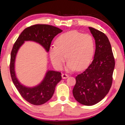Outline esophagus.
<instances>
[{"label": "esophagus", "instance_id": "esophagus-1", "mask_svg": "<svg viewBox=\"0 0 125 125\" xmlns=\"http://www.w3.org/2000/svg\"><path fill=\"white\" fill-rule=\"evenodd\" d=\"M68 75L67 74H62V77L63 79H67V78H68Z\"/></svg>", "mask_w": 125, "mask_h": 125}]
</instances>
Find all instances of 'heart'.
Returning <instances> with one entry per match:
<instances>
[{"mask_svg":"<svg viewBox=\"0 0 125 125\" xmlns=\"http://www.w3.org/2000/svg\"><path fill=\"white\" fill-rule=\"evenodd\" d=\"M56 45L50 47V57L52 64L58 69H62L67 56L68 71L76 68L83 70L89 65L94 53L93 38L77 31H68L59 36Z\"/></svg>","mask_w":125,"mask_h":125,"instance_id":"obj_1","label":"heart"}]
</instances>
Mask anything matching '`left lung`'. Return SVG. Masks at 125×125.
Masks as SVG:
<instances>
[{
  "label": "left lung",
  "instance_id": "left-lung-1",
  "mask_svg": "<svg viewBox=\"0 0 125 125\" xmlns=\"http://www.w3.org/2000/svg\"><path fill=\"white\" fill-rule=\"evenodd\" d=\"M95 42L94 60L88 68L75 77L73 94L81 104L91 106L103 100L113 82L115 60L111 44L103 32L89 27Z\"/></svg>",
  "mask_w": 125,
  "mask_h": 125
}]
</instances>
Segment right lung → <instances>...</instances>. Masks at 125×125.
I'll use <instances>...</instances> for the list:
<instances>
[{
	"label": "right lung",
	"instance_id": "1",
	"mask_svg": "<svg viewBox=\"0 0 125 125\" xmlns=\"http://www.w3.org/2000/svg\"><path fill=\"white\" fill-rule=\"evenodd\" d=\"M60 29L51 25L37 24L25 29L14 43L11 52L10 71L14 84L25 100L31 104H43L52 98L55 88L61 79L59 72L48 70L43 80L38 85L29 87L23 85L16 77L15 63L19 50L25 41H33L40 44L48 52L51 43L56 36L62 32Z\"/></svg>",
	"mask_w": 125,
	"mask_h": 125
}]
</instances>
